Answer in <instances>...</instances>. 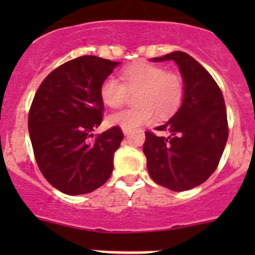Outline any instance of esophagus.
<instances>
[{
	"label": "esophagus",
	"instance_id": "obj_1",
	"mask_svg": "<svg viewBox=\"0 0 255 255\" xmlns=\"http://www.w3.org/2000/svg\"><path fill=\"white\" fill-rule=\"evenodd\" d=\"M123 132L125 135H128V134H130V129H128V128H123Z\"/></svg>",
	"mask_w": 255,
	"mask_h": 255
}]
</instances>
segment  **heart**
<instances>
[{"instance_id": "b5f03b06", "label": "heart", "mask_w": 255, "mask_h": 255, "mask_svg": "<svg viewBox=\"0 0 255 255\" xmlns=\"http://www.w3.org/2000/svg\"><path fill=\"white\" fill-rule=\"evenodd\" d=\"M120 81L107 78L101 83L100 97L103 105L119 108L128 100L129 93L138 106L112 114L108 123L115 126L134 129L150 124L158 115L168 119L179 111L185 97V83L181 74L159 64L138 61L120 71Z\"/></svg>"}]
</instances>
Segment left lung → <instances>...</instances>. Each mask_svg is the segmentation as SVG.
Listing matches in <instances>:
<instances>
[{
    "label": "left lung",
    "mask_w": 255,
    "mask_h": 255,
    "mask_svg": "<svg viewBox=\"0 0 255 255\" xmlns=\"http://www.w3.org/2000/svg\"><path fill=\"white\" fill-rule=\"evenodd\" d=\"M175 61L185 83L184 102L157 131H145L143 152L149 175L158 185L185 191L203 184L217 168L227 138L226 106L220 87L197 60L181 51L152 61Z\"/></svg>",
    "instance_id": "obj_1"
}]
</instances>
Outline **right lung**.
Here are the masks:
<instances>
[{
    "label": "right lung",
    "mask_w": 255,
    "mask_h": 255,
    "mask_svg": "<svg viewBox=\"0 0 255 255\" xmlns=\"http://www.w3.org/2000/svg\"><path fill=\"white\" fill-rule=\"evenodd\" d=\"M119 62L80 56L47 75L38 88L28 128L40 172L69 195L102 186L114 170V153L124 138L120 126L92 134L103 120L101 83Z\"/></svg>",
    "instance_id": "add662e5"
}]
</instances>
